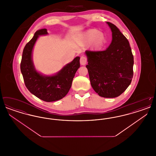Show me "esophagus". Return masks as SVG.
Instances as JSON below:
<instances>
[{
    "mask_svg": "<svg viewBox=\"0 0 156 156\" xmlns=\"http://www.w3.org/2000/svg\"><path fill=\"white\" fill-rule=\"evenodd\" d=\"M87 58L83 57V56H82L80 58V64L81 66H85L86 64H87Z\"/></svg>",
    "mask_w": 156,
    "mask_h": 156,
    "instance_id": "obj_1",
    "label": "esophagus"
}]
</instances>
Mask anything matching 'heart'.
I'll use <instances>...</instances> for the list:
<instances>
[{
  "instance_id": "obj_1",
  "label": "heart",
  "mask_w": 156,
  "mask_h": 156,
  "mask_svg": "<svg viewBox=\"0 0 156 156\" xmlns=\"http://www.w3.org/2000/svg\"><path fill=\"white\" fill-rule=\"evenodd\" d=\"M80 37L82 43L85 44H90L91 49L94 51L101 50L106 41L104 33L96 29H89L83 32Z\"/></svg>"
}]
</instances>
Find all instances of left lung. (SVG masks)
Masks as SVG:
<instances>
[{
	"label": "left lung",
	"mask_w": 156,
	"mask_h": 156,
	"mask_svg": "<svg viewBox=\"0 0 156 156\" xmlns=\"http://www.w3.org/2000/svg\"><path fill=\"white\" fill-rule=\"evenodd\" d=\"M112 31V40L102 51H86L91 86L104 98H116L130 85L133 71V55L126 37L111 23L106 22Z\"/></svg>",
	"instance_id": "1"
}]
</instances>
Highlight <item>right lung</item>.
Listing matches in <instances>:
<instances>
[{"instance_id": "add662e5", "label": "right lung", "mask_w": 156, "mask_h": 156, "mask_svg": "<svg viewBox=\"0 0 156 156\" xmlns=\"http://www.w3.org/2000/svg\"><path fill=\"white\" fill-rule=\"evenodd\" d=\"M48 34L46 29L34 33L23 49L20 69L25 85L30 92L38 98L50 102L61 99L69 92L75 74L80 67V57H76L54 74H43L37 71L33 60L34 47L39 36Z\"/></svg>"}]
</instances>
